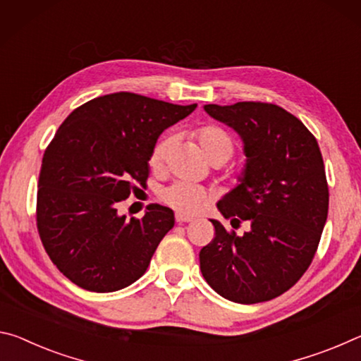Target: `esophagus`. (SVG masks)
<instances>
[{"mask_svg": "<svg viewBox=\"0 0 361 361\" xmlns=\"http://www.w3.org/2000/svg\"><path fill=\"white\" fill-rule=\"evenodd\" d=\"M192 221H193V217H190V216H184V214H180V212H177V214H176V222L177 224L192 222Z\"/></svg>", "mask_w": 361, "mask_h": 361, "instance_id": "1", "label": "esophagus"}]
</instances>
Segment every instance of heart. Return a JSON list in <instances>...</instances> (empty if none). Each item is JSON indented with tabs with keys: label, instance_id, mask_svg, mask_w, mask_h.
Wrapping results in <instances>:
<instances>
[{
	"label": "heart",
	"instance_id": "heart-1",
	"mask_svg": "<svg viewBox=\"0 0 361 361\" xmlns=\"http://www.w3.org/2000/svg\"><path fill=\"white\" fill-rule=\"evenodd\" d=\"M197 139L209 161L214 158L228 159L233 155V142L221 128L212 125L200 128L197 131ZM173 144V135H166V137L157 142L150 153V166L153 171H163L166 166ZM161 200L177 212H182V214H197L208 203V193L203 187L192 184V182L177 180L164 188L161 192Z\"/></svg>",
	"mask_w": 361,
	"mask_h": 361
}]
</instances>
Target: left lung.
Instances as JSON below:
<instances>
[{
	"label": "left lung",
	"instance_id": "8db88e82",
	"mask_svg": "<svg viewBox=\"0 0 361 361\" xmlns=\"http://www.w3.org/2000/svg\"><path fill=\"white\" fill-rule=\"evenodd\" d=\"M240 135L246 163L238 185L217 203L241 236L211 219L216 236L200 251V269L217 294L256 304L279 298L309 269L328 217L329 193L320 147L304 123L274 104L204 105Z\"/></svg>",
	"mask_w": 361,
	"mask_h": 361
}]
</instances>
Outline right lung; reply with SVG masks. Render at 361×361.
I'll use <instances>...</instances> for the list:
<instances>
[{"instance_id":"right-lung-1","label":"right lung","mask_w":361,"mask_h":361,"mask_svg":"<svg viewBox=\"0 0 361 361\" xmlns=\"http://www.w3.org/2000/svg\"><path fill=\"white\" fill-rule=\"evenodd\" d=\"M195 109L114 92L75 109L57 129L41 163L37 226L51 261L75 285L111 293L145 274L174 212L152 204L142 219L126 221L116 204L135 182L145 187L159 134Z\"/></svg>"}]
</instances>
